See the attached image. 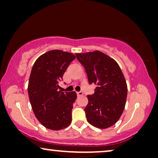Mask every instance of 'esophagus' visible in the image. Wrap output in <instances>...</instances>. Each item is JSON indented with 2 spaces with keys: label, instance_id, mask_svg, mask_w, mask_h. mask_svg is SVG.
I'll return each mask as SVG.
<instances>
[{
  "label": "esophagus",
  "instance_id": "1",
  "mask_svg": "<svg viewBox=\"0 0 158 158\" xmlns=\"http://www.w3.org/2000/svg\"><path fill=\"white\" fill-rule=\"evenodd\" d=\"M83 92L82 91H80V92H77V97H81V96H83Z\"/></svg>",
  "mask_w": 158,
  "mask_h": 158
}]
</instances>
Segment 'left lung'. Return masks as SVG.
<instances>
[{
	"mask_svg": "<svg viewBox=\"0 0 158 158\" xmlns=\"http://www.w3.org/2000/svg\"><path fill=\"white\" fill-rule=\"evenodd\" d=\"M75 55L89 83L97 85L93 95L87 97V121L96 128H110L120 119L126 106L128 88L123 73L114 59L100 51Z\"/></svg>",
	"mask_w": 158,
	"mask_h": 158,
	"instance_id": "1",
	"label": "left lung"
}]
</instances>
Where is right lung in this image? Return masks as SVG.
<instances>
[{
	"instance_id": "1",
	"label": "right lung",
	"mask_w": 158,
	"mask_h": 158,
	"mask_svg": "<svg viewBox=\"0 0 158 158\" xmlns=\"http://www.w3.org/2000/svg\"><path fill=\"white\" fill-rule=\"evenodd\" d=\"M75 59L71 53L52 50L39 56L32 66L27 88L30 102L38 121L51 130L65 128L72 122L76 92L61 91L59 82Z\"/></svg>"
}]
</instances>
